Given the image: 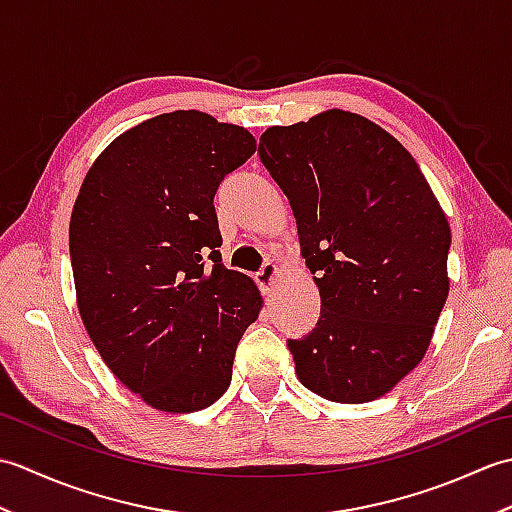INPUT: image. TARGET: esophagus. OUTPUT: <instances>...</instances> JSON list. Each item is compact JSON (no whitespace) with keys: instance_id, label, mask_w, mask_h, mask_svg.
Instances as JSON below:
<instances>
[{"instance_id":"1","label":"esophagus","mask_w":512,"mask_h":512,"mask_svg":"<svg viewBox=\"0 0 512 512\" xmlns=\"http://www.w3.org/2000/svg\"><path fill=\"white\" fill-rule=\"evenodd\" d=\"M277 275H279L277 266H275L273 262H266V264L262 266V270H259V273H257V284H259V288H262L264 292H268L270 288H273Z\"/></svg>"}]
</instances>
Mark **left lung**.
I'll list each match as a JSON object with an SVG mask.
<instances>
[{"instance_id": "obj_1", "label": "left lung", "mask_w": 512, "mask_h": 512, "mask_svg": "<svg viewBox=\"0 0 512 512\" xmlns=\"http://www.w3.org/2000/svg\"><path fill=\"white\" fill-rule=\"evenodd\" d=\"M259 158L321 295L314 330L288 339L301 385L347 405L376 400L422 361L447 301V217L409 151L352 112L270 127Z\"/></svg>"}]
</instances>
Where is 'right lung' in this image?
Masks as SVG:
<instances>
[{
  "instance_id": "right-lung-1",
  "label": "right lung",
  "mask_w": 512,
  "mask_h": 512,
  "mask_svg": "<svg viewBox=\"0 0 512 512\" xmlns=\"http://www.w3.org/2000/svg\"><path fill=\"white\" fill-rule=\"evenodd\" d=\"M244 127L195 110L118 136L85 176L70 259L85 330L147 405L191 413L231 385L237 343L262 308L222 264L215 191L255 154Z\"/></svg>"
}]
</instances>
